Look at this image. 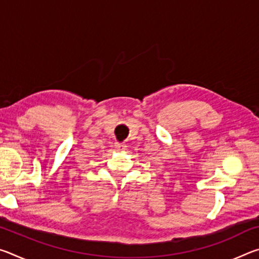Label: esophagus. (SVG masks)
<instances>
[{"label":"esophagus","instance_id":"obj_1","mask_svg":"<svg viewBox=\"0 0 259 259\" xmlns=\"http://www.w3.org/2000/svg\"><path fill=\"white\" fill-rule=\"evenodd\" d=\"M115 150H116L117 152H123V151H125V150H126V146H125V144L116 143V144H115Z\"/></svg>","mask_w":259,"mask_h":259}]
</instances>
